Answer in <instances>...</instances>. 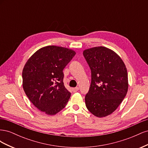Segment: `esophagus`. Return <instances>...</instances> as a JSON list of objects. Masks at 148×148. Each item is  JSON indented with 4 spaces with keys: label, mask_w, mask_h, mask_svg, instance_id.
I'll return each mask as SVG.
<instances>
[{
    "label": "esophagus",
    "mask_w": 148,
    "mask_h": 148,
    "mask_svg": "<svg viewBox=\"0 0 148 148\" xmlns=\"http://www.w3.org/2000/svg\"><path fill=\"white\" fill-rule=\"evenodd\" d=\"M78 90H79V88H78V87H76V88H73V89H72V91H73V92H77Z\"/></svg>",
    "instance_id": "obj_1"
}]
</instances>
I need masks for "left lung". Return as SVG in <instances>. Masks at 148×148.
<instances>
[{"mask_svg": "<svg viewBox=\"0 0 148 148\" xmlns=\"http://www.w3.org/2000/svg\"><path fill=\"white\" fill-rule=\"evenodd\" d=\"M83 53L91 71L85 104L94 115L106 117L117 109L127 95V68L117 53L105 47L86 49Z\"/></svg>", "mask_w": 148, "mask_h": 148, "instance_id": "left-lung-1", "label": "left lung"}]
</instances>
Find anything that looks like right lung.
<instances>
[{
    "mask_svg": "<svg viewBox=\"0 0 148 148\" xmlns=\"http://www.w3.org/2000/svg\"><path fill=\"white\" fill-rule=\"evenodd\" d=\"M75 54L69 49L49 46L39 49L26 62L22 72L23 88L39 110L52 115L66 106L71 93L64 86L63 70Z\"/></svg>",
    "mask_w": 148,
    "mask_h": 148,
    "instance_id": "right-lung-1",
    "label": "right lung"
}]
</instances>
